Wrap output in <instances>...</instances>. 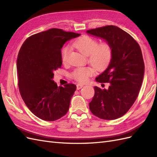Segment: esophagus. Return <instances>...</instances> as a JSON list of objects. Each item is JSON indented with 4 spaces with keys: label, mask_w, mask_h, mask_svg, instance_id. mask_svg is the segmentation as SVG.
<instances>
[{
    "label": "esophagus",
    "mask_w": 157,
    "mask_h": 157,
    "mask_svg": "<svg viewBox=\"0 0 157 157\" xmlns=\"http://www.w3.org/2000/svg\"><path fill=\"white\" fill-rule=\"evenodd\" d=\"M83 86H84L83 84H77V90H80V88H82Z\"/></svg>",
    "instance_id": "34e87169"
}]
</instances>
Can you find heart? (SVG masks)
Returning <instances> with one entry per match:
<instances>
[{
	"mask_svg": "<svg viewBox=\"0 0 157 157\" xmlns=\"http://www.w3.org/2000/svg\"><path fill=\"white\" fill-rule=\"evenodd\" d=\"M73 46L82 54L89 56V61L94 67L101 69L110 62L112 50L110 45L101 43L98 45V42L88 36H83L73 42ZM70 50L65 47L62 51V59L65 61ZM94 74V71L90 67H78L72 73V77L80 82H86L88 78Z\"/></svg>",
	"mask_w": 157,
	"mask_h": 157,
	"instance_id": "obj_1",
	"label": "heart"
}]
</instances>
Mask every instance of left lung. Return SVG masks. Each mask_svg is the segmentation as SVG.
Listing matches in <instances>:
<instances>
[{"label": "left lung", "instance_id": "1", "mask_svg": "<svg viewBox=\"0 0 157 157\" xmlns=\"http://www.w3.org/2000/svg\"><path fill=\"white\" fill-rule=\"evenodd\" d=\"M86 33L105 40L112 50L106 69L96 80L109 82L107 89L94 86L95 94L89 103L95 116L114 120L129 110L138 96L143 82L145 66L137 42L121 28L108 25L88 30Z\"/></svg>", "mask_w": 157, "mask_h": 157}]
</instances>
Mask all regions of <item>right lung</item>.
<instances>
[{
	"instance_id": "right-lung-1",
	"label": "right lung",
	"mask_w": 157,
	"mask_h": 157,
	"mask_svg": "<svg viewBox=\"0 0 157 157\" xmlns=\"http://www.w3.org/2000/svg\"><path fill=\"white\" fill-rule=\"evenodd\" d=\"M80 35L54 28L27 38L19 51L16 65L20 92L29 110L42 120L56 121L69 110L77 86H58L53 72L62 65L63 44Z\"/></svg>"
}]
</instances>
